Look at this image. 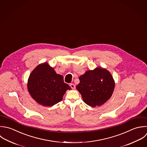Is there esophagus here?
Instances as JSON below:
<instances>
[{
  "instance_id": "esophagus-1",
  "label": "esophagus",
  "mask_w": 147,
  "mask_h": 147,
  "mask_svg": "<svg viewBox=\"0 0 147 147\" xmlns=\"http://www.w3.org/2000/svg\"><path fill=\"white\" fill-rule=\"evenodd\" d=\"M70 86L71 88L73 89H74L76 88V85H75L74 84H70Z\"/></svg>"
}]
</instances>
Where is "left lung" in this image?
I'll use <instances>...</instances> for the list:
<instances>
[{"label": "left lung", "mask_w": 147, "mask_h": 147, "mask_svg": "<svg viewBox=\"0 0 147 147\" xmlns=\"http://www.w3.org/2000/svg\"><path fill=\"white\" fill-rule=\"evenodd\" d=\"M80 81L76 86L83 101L92 107H100L112 96L115 86L111 73L105 68L97 67L88 70L79 77Z\"/></svg>", "instance_id": "8db88e82"}]
</instances>
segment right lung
Segmentation results:
<instances>
[{
  "instance_id": "obj_1",
  "label": "right lung",
  "mask_w": 147,
  "mask_h": 147,
  "mask_svg": "<svg viewBox=\"0 0 147 147\" xmlns=\"http://www.w3.org/2000/svg\"><path fill=\"white\" fill-rule=\"evenodd\" d=\"M28 91L32 98L44 107H51L61 101L67 90L71 88L64 82L48 63L38 65L31 73L27 81Z\"/></svg>"
}]
</instances>
